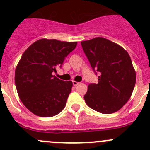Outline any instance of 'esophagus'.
Instances as JSON below:
<instances>
[{"mask_svg":"<svg viewBox=\"0 0 150 150\" xmlns=\"http://www.w3.org/2000/svg\"><path fill=\"white\" fill-rule=\"evenodd\" d=\"M72 83H73V85L74 86V87H76V86H77L79 84V83L77 82V81H72Z\"/></svg>","mask_w":150,"mask_h":150,"instance_id":"34e87169","label":"esophagus"}]
</instances>
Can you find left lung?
Here are the masks:
<instances>
[{"label": "left lung", "mask_w": 150, "mask_h": 150, "mask_svg": "<svg viewBox=\"0 0 150 150\" xmlns=\"http://www.w3.org/2000/svg\"><path fill=\"white\" fill-rule=\"evenodd\" d=\"M84 52L98 83L90 84L84 99L89 107L102 114L117 112L131 96L136 72L128 53L102 37L81 41Z\"/></svg>", "instance_id": "8db88e82"}]
</instances>
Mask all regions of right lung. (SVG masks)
Returning <instances> with one entry per match:
<instances>
[{"instance_id":"1","label":"right lung","mask_w":150,"mask_h":150,"mask_svg":"<svg viewBox=\"0 0 150 150\" xmlns=\"http://www.w3.org/2000/svg\"><path fill=\"white\" fill-rule=\"evenodd\" d=\"M77 42L40 39L22 55L15 70V84L20 100L32 113L50 117L60 113L66 104L73 83L53 75Z\"/></svg>"}]
</instances>
